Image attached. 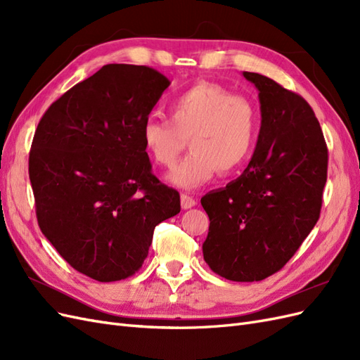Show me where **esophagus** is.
Returning a JSON list of instances; mask_svg holds the SVG:
<instances>
[{
	"mask_svg": "<svg viewBox=\"0 0 360 360\" xmlns=\"http://www.w3.org/2000/svg\"><path fill=\"white\" fill-rule=\"evenodd\" d=\"M195 204H197V200H195L193 197H191V195H188V193H183L181 195V207H183L184 210L192 209Z\"/></svg>",
	"mask_w": 360,
	"mask_h": 360,
	"instance_id": "1",
	"label": "esophagus"
}]
</instances>
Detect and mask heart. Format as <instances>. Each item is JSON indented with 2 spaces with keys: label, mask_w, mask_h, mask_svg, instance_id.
<instances>
[{
  "label": "heart",
  "mask_w": 360,
  "mask_h": 360,
  "mask_svg": "<svg viewBox=\"0 0 360 360\" xmlns=\"http://www.w3.org/2000/svg\"><path fill=\"white\" fill-rule=\"evenodd\" d=\"M141 139L156 165L172 168L188 139L192 153L169 174L183 189L209 183L217 171L233 174L243 168L258 139V112L243 96L213 82H198L169 103V118L150 115Z\"/></svg>",
  "instance_id": "b5f03b06"
}]
</instances>
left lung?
<instances>
[{
  "mask_svg": "<svg viewBox=\"0 0 360 360\" xmlns=\"http://www.w3.org/2000/svg\"><path fill=\"white\" fill-rule=\"evenodd\" d=\"M243 76L258 90L259 135L242 176L201 198L210 219L202 254L219 276L254 282L284 267L317 224L329 156L302 96L259 73Z\"/></svg>",
  "mask_w": 360,
  "mask_h": 360,
  "instance_id": "8db88e82",
  "label": "left lung"
}]
</instances>
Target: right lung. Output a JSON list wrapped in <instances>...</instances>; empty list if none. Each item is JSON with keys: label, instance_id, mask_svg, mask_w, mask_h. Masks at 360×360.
<instances>
[{"label": "right lung", "instance_id": "right-lung-1", "mask_svg": "<svg viewBox=\"0 0 360 360\" xmlns=\"http://www.w3.org/2000/svg\"><path fill=\"white\" fill-rule=\"evenodd\" d=\"M169 79L106 64L43 114L28 172L41 233L79 274L99 282L135 275L158 224L180 195L151 172L141 129Z\"/></svg>", "mask_w": 360, "mask_h": 360}]
</instances>
